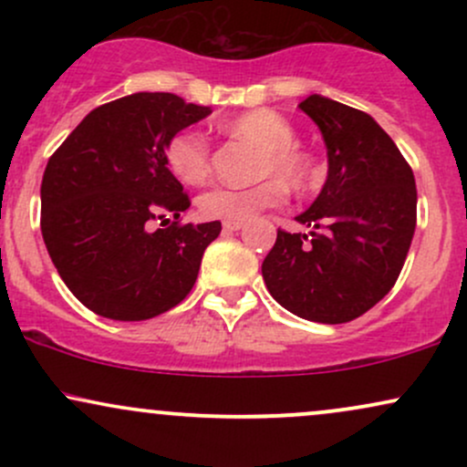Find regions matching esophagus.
Wrapping results in <instances>:
<instances>
[{"instance_id":"1","label":"esophagus","mask_w":467,"mask_h":467,"mask_svg":"<svg viewBox=\"0 0 467 467\" xmlns=\"http://www.w3.org/2000/svg\"><path fill=\"white\" fill-rule=\"evenodd\" d=\"M222 226H223V230H226V233H234V230L244 228V222H223Z\"/></svg>"}]
</instances>
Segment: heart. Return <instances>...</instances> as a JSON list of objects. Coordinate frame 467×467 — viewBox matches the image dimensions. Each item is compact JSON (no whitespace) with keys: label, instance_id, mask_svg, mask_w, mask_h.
<instances>
[{"label":"heart","instance_id":"b5f03b06","mask_svg":"<svg viewBox=\"0 0 467 467\" xmlns=\"http://www.w3.org/2000/svg\"><path fill=\"white\" fill-rule=\"evenodd\" d=\"M219 130L239 140L261 149L256 175L276 173L294 189H303L314 178V155L294 144L296 131L285 116L272 109H254L219 125ZM164 162L171 173L189 186L202 184L211 173V147L195 130L178 131L164 149ZM285 184L277 178L259 182L248 189L215 186L200 197L203 217L222 222H248L265 208H275L285 200Z\"/></svg>","mask_w":467,"mask_h":467}]
</instances>
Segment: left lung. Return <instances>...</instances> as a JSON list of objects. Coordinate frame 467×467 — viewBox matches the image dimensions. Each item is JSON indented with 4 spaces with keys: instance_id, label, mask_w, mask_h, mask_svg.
Here are the masks:
<instances>
[{
    "instance_id": "8db88e82",
    "label": "left lung",
    "mask_w": 467,
    "mask_h": 467,
    "mask_svg": "<svg viewBox=\"0 0 467 467\" xmlns=\"http://www.w3.org/2000/svg\"><path fill=\"white\" fill-rule=\"evenodd\" d=\"M301 109L327 147V180L296 217L309 234L278 230L261 272L287 312L314 323H349L398 281L417 223L415 175L371 116L312 94Z\"/></svg>"
}]
</instances>
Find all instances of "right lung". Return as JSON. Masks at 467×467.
Wrapping results in <instances>:
<instances>
[{"label":"right lung","mask_w":467,"mask_h":467,"mask_svg":"<svg viewBox=\"0 0 467 467\" xmlns=\"http://www.w3.org/2000/svg\"><path fill=\"white\" fill-rule=\"evenodd\" d=\"M208 114L169 92L122 96L89 111L47 160L41 234L58 276L94 314L147 320L195 285L222 223L178 222L191 202L164 149Z\"/></svg>","instance_id":"1"}]
</instances>
